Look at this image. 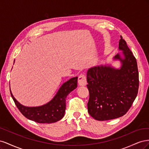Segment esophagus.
Segmentation results:
<instances>
[{"instance_id":"34e87169","label":"esophagus","mask_w":149,"mask_h":149,"mask_svg":"<svg viewBox=\"0 0 149 149\" xmlns=\"http://www.w3.org/2000/svg\"><path fill=\"white\" fill-rule=\"evenodd\" d=\"M78 84L79 86H85L87 84L86 77L84 74H81L78 77Z\"/></svg>"}]
</instances>
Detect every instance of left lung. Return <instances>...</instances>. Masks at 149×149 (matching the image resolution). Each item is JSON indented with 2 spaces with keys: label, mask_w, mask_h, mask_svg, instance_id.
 Listing matches in <instances>:
<instances>
[{
  "label": "left lung",
  "mask_w": 149,
  "mask_h": 149,
  "mask_svg": "<svg viewBox=\"0 0 149 149\" xmlns=\"http://www.w3.org/2000/svg\"><path fill=\"white\" fill-rule=\"evenodd\" d=\"M119 49L123 51L114 60L120 61V69L111 66H94L87 72L89 93V114L96 120H107L120 118L132 106L138 93L139 80L136 58L120 35Z\"/></svg>",
  "instance_id": "8db88e82"
}]
</instances>
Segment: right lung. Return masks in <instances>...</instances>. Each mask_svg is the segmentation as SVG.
Returning <instances> with one entry per match:
<instances>
[{"mask_svg": "<svg viewBox=\"0 0 149 149\" xmlns=\"http://www.w3.org/2000/svg\"><path fill=\"white\" fill-rule=\"evenodd\" d=\"M78 77L70 79L63 84L58 93L47 104L38 107H26L22 105L13 97L11 96L16 106L26 118L38 123L50 124L61 119L65 115L66 97L77 87Z\"/></svg>", "mask_w": 149, "mask_h": 149, "instance_id": "obj_1", "label": "right lung"}]
</instances>
